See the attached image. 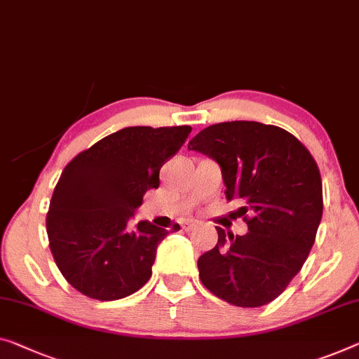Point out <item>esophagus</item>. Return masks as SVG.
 <instances>
[{
  "label": "esophagus",
  "instance_id": "34e87169",
  "mask_svg": "<svg viewBox=\"0 0 359 359\" xmlns=\"http://www.w3.org/2000/svg\"><path fill=\"white\" fill-rule=\"evenodd\" d=\"M198 221H195V219H187V221H184L182 222V229H184V231H194L195 227H198Z\"/></svg>",
  "mask_w": 359,
  "mask_h": 359
}]
</instances>
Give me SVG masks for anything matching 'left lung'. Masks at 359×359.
Listing matches in <instances>:
<instances>
[{"label":"left lung","mask_w":359,"mask_h":359,"mask_svg":"<svg viewBox=\"0 0 359 359\" xmlns=\"http://www.w3.org/2000/svg\"><path fill=\"white\" fill-rule=\"evenodd\" d=\"M216 159L227 201L248 232L217 229V243L198 259L200 279L217 298L240 308L271 303L298 274L323 217V180L308 148L290 132L253 121L221 122L189 142Z\"/></svg>","instance_id":"obj_1"}]
</instances>
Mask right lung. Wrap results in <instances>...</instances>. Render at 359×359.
Masks as SVG:
<instances>
[{"mask_svg": "<svg viewBox=\"0 0 359 359\" xmlns=\"http://www.w3.org/2000/svg\"><path fill=\"white\" fill-rule=\"evenodd\" d=\"M190 132V126L126 127L64 168L46 214L48 242L64 279L85 297L112 302L149 280L169 231L147 221L133 226L130 217ZM179 229L174 224L170 232Z\"/></svg>", "mask_w": 359, "mask_h": 359, "instance_id": "right-lung-1", "label": "right lung"}]
</instances>
